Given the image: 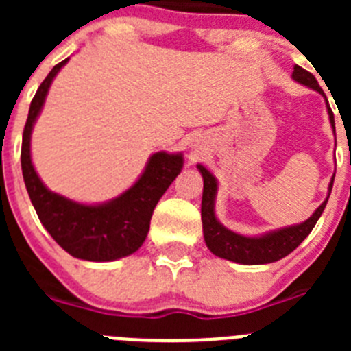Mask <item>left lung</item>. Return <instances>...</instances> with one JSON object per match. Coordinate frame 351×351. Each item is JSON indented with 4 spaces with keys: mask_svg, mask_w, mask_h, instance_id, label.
Here are the masks:
<instances>
[{
    "mask_svg": "<svg viewBox=\"0 0 351 351\" xmlns=\"http://www.w3.org/2000/svg\"><path fill=\"white\" fill-rule=\"evenodd\" d=\"M291 79L295 82L302 84V86H308V88L315 89L320 95H324L320 84L315 79L313 73H309L308 70L300 68L299 64L293 66V73H291ZM327 101V98H325ZM327 112L328 119H330V126H332V132L336 135V125H334V114L330 110L327 104ZM198 172L202 173L204 179V193H202V228H204V239H206L207 247L210 250V253H214L219 258L230 260L235 263H244V265H260V263H272L278 262V260L285 258L287 255H290L291 251L295 250L304 239L308 237L309 232L315 228L316 221L324 213L325 206H327L328 195L332 191L334 178L330 179V184H328V195L325 198L322 206L315 210V213L309 216L306 221L299 223V225H290L285 226V228H278V230L265 232L262 235H241L235 234V232L228 230L226 226H223L221 223L216 218V213H214V202H216V193H218V181L214 178L213 173L206 169L204 165H197Z\"/></svg>",
    "mask_w": 351,
    "mask_h": 351,
    "instance_id": "obj_1",
    "label": "left lung"
}]
</instances>
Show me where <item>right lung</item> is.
Listing matches in <instances>:
<instances>
[{
	"label": "right lung",
	"instance_id": "add662e5",
	"mask_svg": "<svg viewBox=\"0 0 351 351\" xmlns=\"http://www.w3.org/2000/svg\"><path fill=\"white\" fill-rule=\"evenodd\" d=\"M66 63L68 60H64L52 68L31 100L21 151L23 178L40 221L56 243L75 258L112 262L132 255L142 246L154 207L181 173L184 158L182 153L167 151L151 154L135 184L104 204H80L49 190L31 161V132L52 80Z\"/></svg>",
	"mask_w": 351,
	"mask_h": 351
}]
</instances>
